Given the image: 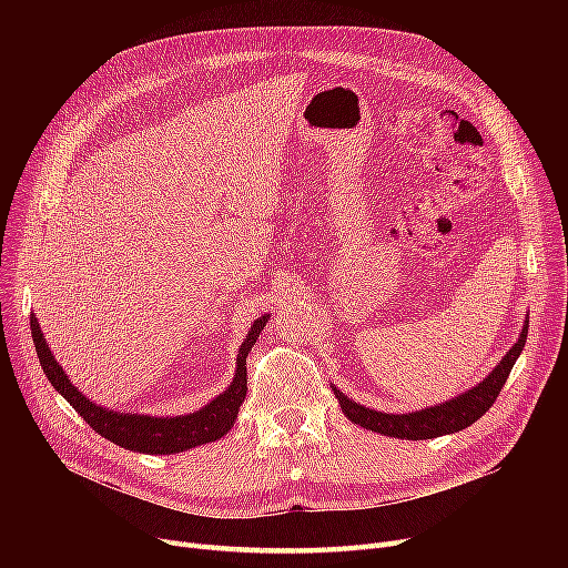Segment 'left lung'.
<instances>
[{"label": "left lung", "instance_id": "8db88e82", "mask_svg": "<svg viewBox=\"0 0 568 568\" xmlns=\"http://www.w3.org/2000/svg\"><path fill=\"white\" fill-rule=\"evenodd\" d=\"M527 326L529 322H525L518 343L509 349V354L504 356V359L497 364V368L479 386H474V389H469L467 394L449 403H442V405H435L422 412H412V414H386V412L368 409L364 405H356L354 400L345 398L343 392H338L336 386H334V394L349 422L379 435H389L398 439H430V437L465 430L474 422H479L497 400L501 386L506 384V377H509L516 359L525 347Z\"/></svg>", "mask_w": 568, "mask_h": 568}]
</instances>
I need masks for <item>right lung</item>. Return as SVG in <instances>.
Here are the masks:
<instances>
[{
  "instance_id": "1",
  "label": "right lung",
  "mask_w": 568,
  "mask_h": 568,
  "mask_svg": "<svg viewBox=\"0 0 568 568\" xmlns=\"http://www.w3.org/2000/svg\"><path fill=\"white\" fill-rule=\"evenodd\" d=\"M268 315L255 320L251 326V334L246 336L244 345L239 347L236 356V375L232 384L227 386V392L221 394L216 400L202 407L200 412L184 414V416H170V419H159V416H142V414H116L103 407H97L94 403H89L75 386L69 382L64 375L62 366L54 362V356L50 354L45 338L41 334V326L37 317L32 315L29 320V326H32V338L37 345V354L43 373L48 375L50 384L54 389L62 394L73 409L82 416V422L92 426L101 437L124 446L129 452H140V454H179L193 449L197 444L214 442L223 437L232 426L239 414V407H242L246 398V356L255 341L260 338V332L264 329Z\"/></svg>"
}]
</instances>
